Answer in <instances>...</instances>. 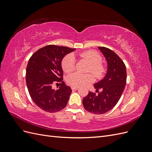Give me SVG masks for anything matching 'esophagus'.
<instances>
[{"mask_svg": "<svg viewBox=\"0 0 152 152\" xmlns=\"http://www.w3.org/2000/svg\"><path fill=\"white\" fill-rule=\"evenodd\" d=\"M71 88H72V90H77L79 88V87H76V86H72Z\"/></svg>", "mask_w": 152, "mask_h": 152, "instance_id": "obj_1", "label": "esophagus"}]
</instances>
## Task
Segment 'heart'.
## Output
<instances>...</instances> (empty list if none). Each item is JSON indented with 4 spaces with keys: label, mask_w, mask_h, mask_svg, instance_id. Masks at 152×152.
I'll return each mask as SVG.
<instances>
[{
    "label": "heart",
    "mask_w": 152,
    "mask_h": 152,
    "mask_svg": "<svg viewBox=\"0 0 152 152\" xmlns=\"http://www.w3.org/2000/svg\"><path fill=\"white\" fill-rule=\"evenodd\" d=\"M80 58H83L90 63L89 72H92L96 77L101 78L106 72V67L102 63L103 58L101 54L95 50H90L82 52L78 54ZM75 58L73 55L69 54L63 58L61 66L63 71L69 73L75 70ZM94 79V75L91 73H81L75 72L69 75L66 80L68 83L72 86H82Z\"/></svg>",
    "instance_id": "b5f03b06"
}]
</instances>
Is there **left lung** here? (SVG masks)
<instances>
[{"instance_id":"obj_1","label":"left lung","mask_w":152,"mask_h":152,"mask_svg":"<svg viewBox=\"0 0 152 152\" xmlns=\"http://www.w3.org/2000/svg\"><path fill=\"white\" fill-rule=\"evenodd\" d=\"M107 61L108 69L105 77L94 84L96 94L93 92L82 100L84 108L94 114H103L117 104L125 88L127 80L126 65L118 55L105 47H98ZM102 89L99 92L98 90Z\"/></svg>"}]
</instances>
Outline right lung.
<instances>
[{
  "label": "right lung",
  "mask_w": 152,
  "mask_h": 152,
  "mask_svg": "<svg viewBox=\"0 0 152 152\" xmlns=\"http://www.w3.org/2000/svg\"><path fill=\"white\" fill-rule=\"evenodd\" d=\"M75 49L48 45L37 50L29 59L26 70L27 88L33 102L45 112L54 113L66 107L72 89L63 80L61 61ZM56 82H61L62 85L54 90L52 86Z\"/></svg>",
  "instance_id": "1"
}]
</instances>
